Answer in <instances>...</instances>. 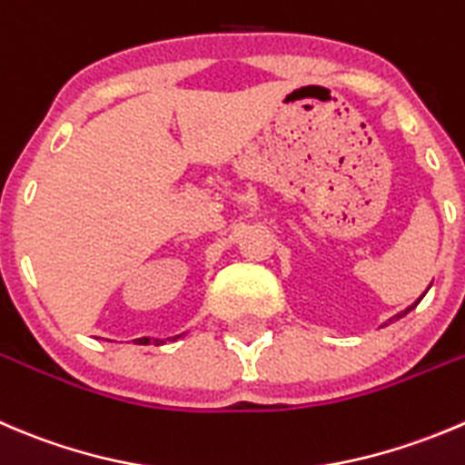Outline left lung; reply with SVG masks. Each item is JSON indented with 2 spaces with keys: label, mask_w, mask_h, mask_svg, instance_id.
Wrapping results in <instances>:
<instances>
[{
  "label": "left lung",
  "mask_w": 465,
  "mask_h": 465,
  "mask_svg": "<svg viewBox=\"0 0 465 465\" xmlns=\"http://www.w3.org/2000/svg\"><path fill=\"white\" fill-rule=\"evenodd\" d=\"M422 297H425V295H420V300H422ZM420 300H416V302H413V304H411V306H407V309H404V311H402V313L393 315V318H391V320H389V322H393V320H400V318H404V315H407V313H409V311H411V309H416V306H418V302H420Z\"/></svg>",
  "instance_id": "1"
}]
</instances>
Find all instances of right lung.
<instances>
[{
	"label": "right lung",
	"instance_id": "right-lung-1",
	"mask_svg": "<svg viewBox=\"0 0 465 465\" xmlns=\"http://www.w3.org/2000/svg\"><path fill=\"white\" fill-rule=\"evenodd\" d=\"M179 336H182V333H179ZM179 336H174V338H179ZM136 342H138V345H150V342H154V345H161V342H163V341H161V338H136Z\"/></svg>",
	"mask_w": 465,
	"mask_h": 465
}]
</instances>
